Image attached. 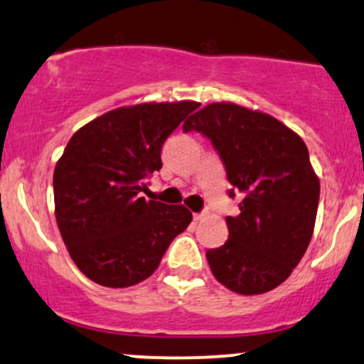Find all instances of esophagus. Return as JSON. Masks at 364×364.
<instances>
[{
	"label": "esophagus",
	"instance_id": "esophagus-1",
	"mask_svg": "<svg viewBox=\"0 0 364 364\" xmlns=\"http://www.w3.org/2000/svg\"><path fill=\"white\" fill-rule=\"evenodd\" d=\"M206 215H208V213H206V211H200V213H194V221H200V220H204V218H206Z\"/></svg>",
	"mask_w": 364,
	"mask_h": 364
}]
</instances>
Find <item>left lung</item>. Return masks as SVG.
I'll list each match as a JSON object with an SVG mask.
<instances>
[{
    "label": "left lung",
    "mask_w": 364,
    "mask_h": 364,
    "mask_svg": "<svg viewBox=\"0 0 364 364\" xmlns=\"http://www.w3.org/2000/svg\"><path fill=\"white\" fill-rule=\"evenodd\" d=\"M211 141L240 215L226 218L228 240L206 252L213 274L240 294H260L288 279L309 249L320 182L296 132L264 112L209 104L183 122Z\"/></svg>",
    "instance_id": "left-lung-1"
}]
</instances>
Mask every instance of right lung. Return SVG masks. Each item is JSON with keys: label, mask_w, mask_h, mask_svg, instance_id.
<instances>
[{"label": "right lung", "mask_w": 364, "mask_h": 364, "mask_svg": "<svg viewBox=\"0 0 364 364\" xmlns=\"http://www.w3.org/2000/svg\"><path fill=\"white\" fill-rule=\"evenodd\" d=\"M198 102L110 110L73 134L54 168L55 221L71 259L107 288L144 281L189 226L183 206L146 200V178L161 168V146Z\"/></svg>", "instance_id": "obj_1"}]
</instances>
